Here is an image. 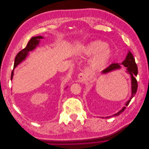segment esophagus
Returning <instances> with one entry per match:
<instances>
[{
  "mask_svg": "<svg viewBox=\"0 0 149 149\" xmlns=\"http://www.w3.org/2000/svg\"><path fill=\"white\" fill-rule=\"evenodd\" d=\"M78 79L80 81H83L86 80L88 79V74L86 72L80 73L78 75Z\"/></svg>",
  "mask_w": 149,
  "mask_h": 149,
  "instance_id": "obj_1",
  "label": "esophagus"
}]
</instances>
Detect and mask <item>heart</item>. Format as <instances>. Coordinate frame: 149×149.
<instances>
[{
    "mask_svg": "<svg viewBox=\"0 0 149 149\" xmlns=\"http://www.w3.org/2000/svg\"><path fill=\"white\" fill-rule=\"evenodd\" d=\"M93 56L88 61L90 70H97L104 67L113 55V51L107 43L100 40H93L81 47L79 55L81 56Z\"/></svg>",
    "mask_w": 149,
    "mask_h": 149,
    "instance_id": "b5f03b06",
    "label": "heart"
}]
</instances>
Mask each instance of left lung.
Here are the masks:
<instances>
[{
    "instance_id": "1",
    "label": "left lung",
    "mask_w": 149,
    "mask_h": 149,
    "mask_svg": "<svg viewBox=\"0 0 149 149\" xmlns=\"http://www.w3.org/2000/svg\"><path fill=\"white\" fill-rule=\"evenodd\" d=\"M123 65L124 67L126 68V73H127L129 74L130 76V80H131V96H130L129 100L125 103V106H124L122 109L117 112V113L112 115L111 116H107L106 117V118H110L111 117H114V116H118L120 115L122 112H123L125 109L126 108V106H127L129 105V104L130 101H131L132 97L135 96L136 94L137 90V80L136 79V76L137 75V66L136 63V61H135V59L134 58V56L132 55V54L130 53V51L128 52L127 56L125 57V59L123 61L122 63H113L111 64L109 67L107 68L106 69L104 70H103L102 71L101 74H107L111 73L112 71H114L116 70H119L121 68V66ZM101 118L104 119V117H102Z\"/></svg>"
}]
</instances>
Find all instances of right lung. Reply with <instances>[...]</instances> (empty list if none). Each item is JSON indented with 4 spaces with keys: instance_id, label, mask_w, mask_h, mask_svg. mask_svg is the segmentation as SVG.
Here are the masks:
<instances>
[{
    "instance_id": "obj_1",
    "label": "right lung",
    "mask_w": 149,
    "mask_h": 149,
    "mask_svg": "<svg viewBox=\"0 0 149 149\" xmlns=\"http://www.w3.org/2000/svg\"><path fill=\"white\" fill-rule=\"evenodd\" d=\"M44 37H42V36H37V37H33L30 39V41L28 42L27 45H26V47L21 50L20 52L18 53L15 58V62H14V66H13V70L12 71L11 74V81L13 79V71H14V68L19 65L22 61H24L26 58L29 55L30 52H32L34 49L37 48V47H38L40 40L43 39ZM67 88V87H66Z\"/></svg>"
}]
</instances>
